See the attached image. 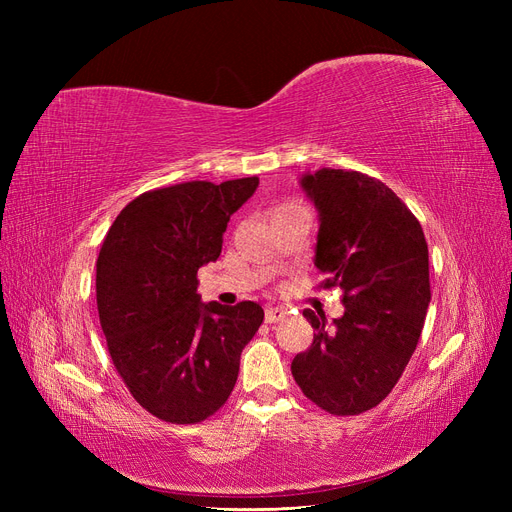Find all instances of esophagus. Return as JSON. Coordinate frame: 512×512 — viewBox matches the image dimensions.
<instances>
[{"instance_id":"1","label":"esophagus","mask_w":512,"mask_h":512,"mask_svg":"<svg viewBox=\"0 0 512 512\" xmlns=\"http://www.w3.org/2000/svg\"><path fill=\"white\" fill-rule=\"evenodd\" d=\"M284 318H286V309H284V307H267L265 320H267L269 324L280 322V320H284Z\"/></svg>"}]
</instances>
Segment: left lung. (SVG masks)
<instances>
[{
  "instance_id": "8db88e82",
  "label": "left lung",
  "mask_w": 512,
  "mask_h": 512,
  "mask_svg": "<svg viewBox=\"0 0 512 512\" xmlns=\"http://www.w3.org/2000/svg\"><path fill=\"white\" fill-rule=\"evenodd\" d=\"M318 211L314 265L342 288L344 316L327 327L305 309L314 342L294 356L292 376L337 416L378 406L404 374L431 301L423 228L401 198L356 170L320 168L301 177Z\"/></svg>"
}]
</instances>
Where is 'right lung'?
<instances>
[{
	"mask_svg": "<svg viewBox=\"0 0 512 512\" xmlns=\"http://www.w3.org/2000/svg\"><path fill=\"white\" fill-rule=\"evenodd\" d=\"M256 188L245 177L151 190L106 232L96 299L108 352L132 397L166 423H200L226 404L265 318L254 301L226 307L196 292L198 269L220 258L230 215Z\"/></svg>",
	"mask_w": 512,
	"mask_h": 512,
	"instance_id": "obj_1",
	"label": "right lung"
}]
</instances>
